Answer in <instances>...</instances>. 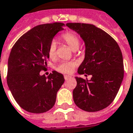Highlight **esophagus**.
<instances>
[{
  "label": "esophagus",
  "instance_id": "1",
  "mask_svg": "<svg viewBox=\"0 0 133 133\" xmlns=\"http://www.w3.org/2000/svg\"><path fill=\"white\" fill-rule=\"evenodd\" d=\"M70 78H72V76H70V75H64V79L65 80L68 79H70Z\"/></svg>",
  "mask_w": 133,
  "mask_h": 133
}]
</instances>
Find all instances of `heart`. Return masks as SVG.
<instances>
[{
    "mask_svg": "<svg viewBox=\"0 0 133 133\" xmlns=\"http://www.w3.org/2000/svg\"><path fill=\"white\" fill-rule=\"evenodd\" d=\"M63 41L65 42L70 48L73 51H76L79 47L80 39L77 34L73 32H68L61 36ZM49 58L51 60H54L56 58V42L54 40L51 41L47 50ZM77 63L73 61H65L60 63L55 67V70L60 73H71L75 69Z\"/></svg>",
    "mask_w": 133,
    "mask_h": 133,
    "instance_id": "obj_1",
    "label": "heart"
}]
</instances>
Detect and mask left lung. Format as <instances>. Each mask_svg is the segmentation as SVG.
<instances>
[{
	"label": "left lung",
	"mask_w": 133,
	"mask_h": 133,
	"mask_svg": "<svg viewBox=\"0 0 133 133\" xmlns=\"http://www.w3.org/2000/svg\"><path fill=\"white\" fill-rule=\"evenodd\" d=\"M66 26L77 31L86 45L85 58L78 74L92 76L90 80L75 77L74 102L86 111L102 110L114 101L123 81L124 68L120 47L113 37L94 25L68 23Z\"/></svg>",
	"instance_id": "8db88e82"
}]
</instances>
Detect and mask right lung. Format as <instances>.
Listing matches in <instances>:
<instances>
[{"label": "right lung", "instance_id": "1", "mask_svg": "<svg viewBox=\"0 0 133 133\" xmlns=\"http://www.w3.org/2000/svg\"><path fill=\"white\" fill-rule=\"evenodd\" d=\"M63 26L56 22L35 26L19 37L11 49L7 83L17 104L28 112L40 114L51 109L64 83L63 75L56 71L47 77L39 75L46 69L49 43Z\"/></svg>", "mask_w": 133, "mask_h": 133}]
</instances>
